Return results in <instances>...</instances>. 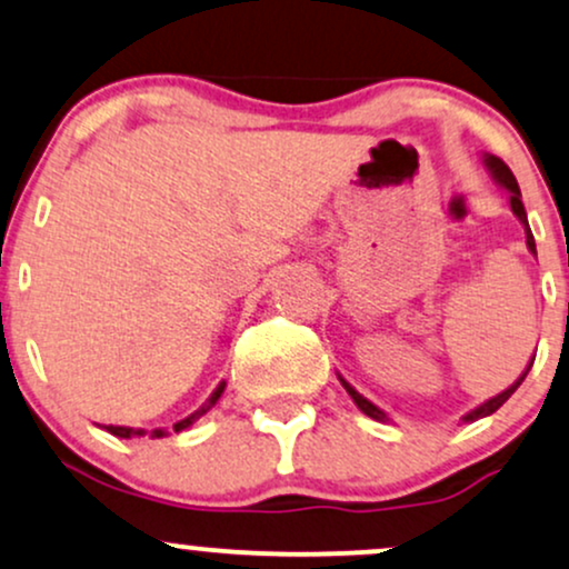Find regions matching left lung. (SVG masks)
Listing matches in <instances>:
<instances>
[{"label": "left lung", "mask_w": 569, "mask_h": 569, "mask_svg": "<svg viewBox=\"0 0 569 569\" xmlns=\"http://www.w3.org/2000/svg\"><path fill=\"white\" fill-rule=\"evenodd\" d=\"M481 162H485V168H487V171H489V176H492V181H495V184H498L500 189H506V192H508V206H511L513 217L519 219V224L525 227V243H527V251H530L532 257H538V251H535V238H532V230H530V224H527V211H525V202H521L519 184H516V176L511 173V168H508L506 162H502L500 158H495V154H487V152L481 154ZM532 361H535V356L530 358V363H527L525 371H521V375L516 377L513 385H508V388L502 390V393L492 396V398H487V401H485V403H479V407H476V409L466 411V415L460 417V422H476V420H481V417H489V415H492V411H498V409L502 407V403H506L508 398H511V396L516 393V388H519V385L525 382L527 371L532 369ZM337 377H339V382H342V388L348 390V396L352 398V401H356V407L363 411V415L371 417V420H377V422H390L388 411L377 407L375 401H369V398L363 396V393H358V390L352 388V385H350L348 380H345V377L339 375V371H337Z\"/></svg>", "instance_id": "obj_1"}]
</instances>
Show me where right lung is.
I'll list each match as a JSON object with an SVG mask.
<instances>
[{
    "mask_svg": "<svg viewBox=\"0 0 569 569\" xmlns=\"http://www.w3.org/2000/svg\"><path fill=\"white\" fill-rule=\"evenodd\" d=\"M224 388H227V382L221 380L219 385H217V390H213L211 396L206 398V403H202V407L198 409V411H192V415L189 417H184V420H179V422H173V433H181V430H187L189 426H194V422L200 420L202 415H206L208 409L213 407V403L219 401L221 398V393H224ZM103 430H109V433L112 436H117V439H136V436H152V439H166V436H171V430L168 428H154V430H143V428H128V426H103Z\"/></svg>",
    "mask_w": 569,
    "mask_h": 569,
    "instance_id": "add662e5",
    "label": "right lung"
}]
</instances>
